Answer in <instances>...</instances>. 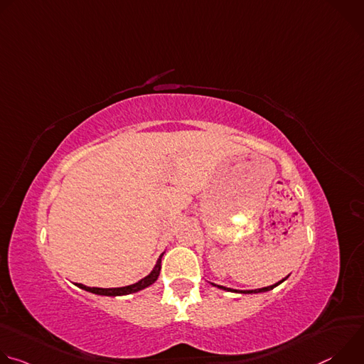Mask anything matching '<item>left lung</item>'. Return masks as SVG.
<instances>
[{
  "label": "left lung",
  "instance_id": "1",
  "mask_svg": "<svg viewBox=\"0 0 364 364\" xmlns=\"http://www.w3.org/2000/svg\"><path fill=\"white\" fill-rule=\"evenodd\" d=\"M288 278V277H287ZM285 278V279H287ZM285 279H282V281H279V282H277L275 285H271V287H265V288H259V289H252V291H235V292H242V294H257V292H267V291H271V289H274L275 287H278L281 282H284ZM215 285V284H213ZM215 287H218V288H220V289H225V291H233V289H230V288H226V287H222V285H215Z\"/></svg>",
  "mask_w": 364,
  "mask_h": 364
}]
</instances>
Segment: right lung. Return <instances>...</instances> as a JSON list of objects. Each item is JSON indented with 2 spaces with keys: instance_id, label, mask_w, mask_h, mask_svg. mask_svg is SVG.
<instances>
[{
  "instance_id": "1",
  "label": "right lung",
  "mask_w": 364,
  "mask_h": 364,
  "mask_svg": "<svg viewBox=\"0 0 364 364\" xmlns=\"http://www.w3.org/2000/svg\"><path fill=\"white\" fill-rule=\"evenodd\" d=\"M161 257H163V253L161 256L159 257L157 261V265H155V268L152 269V272L145 277L144 279L138 281L136 284H132V285H128V287H122V288H92V287H86V285H82V284H76L79 288L85 289V291H89L92 294H97V295H107V296H118V295H128V294H132V292H138L149 285H152L155 281H157L159 275H160V271H161Z\"/></svg>"
}]
</instances>
